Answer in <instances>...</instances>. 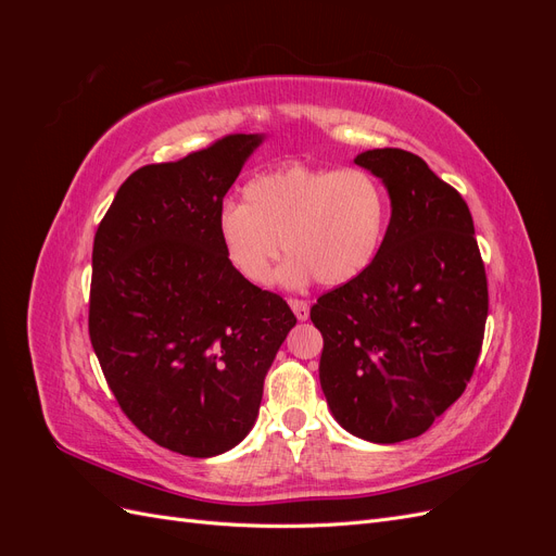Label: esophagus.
<instances>
[{"mask_svg": "<svg viewBox=\"0 0 556 556\" xmlns=\"http://www.w3.org/2000/svg\"><path fill=\"white\" fill-rule=\"evenodd\" d=\"M290 306H292L294 315L301 319V323H304V319H308V315H311L308 301H304V299H290Z\"/></svg>", "mask_w": 556, "mask_h": 556, "instance_id": "34e87169", "label": "esophagus"}]
</instances>
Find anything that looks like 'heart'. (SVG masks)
Returning a JSON list of instances; mask_svg holds the SVG:
<instances>
[{
  "instance_id": "1",
  "label": "heart",
  "mask_w": 556,
  "mask_h": 556,
  "mask_svg": "<svg viewBox=\"0 0 556 556\" xmlns=\"http://www.w3.org/2000/svg\"><path fill=\"white\" fill-rule=\"evenodd\" d=\"M243 197L245 204L225 201L215 231L229 266L257 288L271 285L282 248L294 257L288 282L355 280L378 257L390 223L384 185L359 166L290 162L250 178Z\"/></svg>"
}]
</instances>
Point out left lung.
I'll list each match as a JSON object with an SVG mask.
<instances>
[{"mask_svg":"<svg viewBox=\"0 0 556 556\" xmlns=\"http://www.w3.org/2000/svg\"><path fill=\"white\" fill-rule=\"evenodd\" d=\"M390 190L392 217L366 271L317 299L319 384L345 431L371 443L425 433L476 371L490 292L464 197L422 157H355Z\"/></svg>","mask_w":556,"mask_h":556,"instance_id":"1","label":"left lung"}]
</instances>
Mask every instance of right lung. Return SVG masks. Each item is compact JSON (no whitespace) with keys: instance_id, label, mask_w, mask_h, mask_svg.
<instances>
[{"instance_id":"add662e5","label":"right lung","mask_w":556,"mask_h":556,"mask_svg":"<svg viewBox=\"0 0 556 556\" xmlns=\"http://www.w3.org/2000/svg\"><path fill=\"white\" fill-rule=\"evenodd\" d=\"M260 141L227 134L141 166L94 233L88 329L99 366L129 422L185 457L245 439L268 366L296 325L280 294L233 271L215 231Z\"/></svg>"}]
</instances>
